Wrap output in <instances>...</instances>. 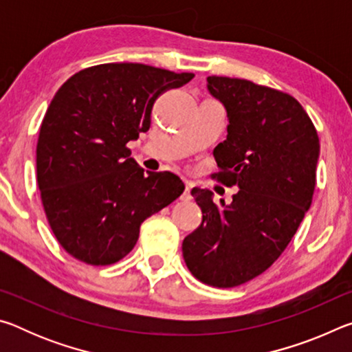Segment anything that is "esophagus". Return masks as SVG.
Instances as JSON below:
<instances>
[{
  "mask_svg": "<svg viewBox=\"0 0 352 352\" xmlns=\"http://www.w3.org/2000/svg\"><path fill=\"white\" fill-rule=\"evenodd\" d=\"M180 199H182V200H184V201L192 199V195H190V184H189V183H186V188H184V192L182 194V197H180Z\"/></svg>",
  "mask_w": 352,
  "mask_h": 352,
  "instance_id": "1",
  "label": "esophagus"
}]
</instances>
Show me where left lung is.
<instances>
[{
	"label": "left lung",
	"mask_w": 352,
	"mask_h": 352,
	"mask_svg": "<svg viewBox=\"0 0 352 352\" xmlns=\"http://www.w3.org/2000/svg\"><path fill=\"white\" fill-rule=\"evenodd\" d=\"M208 91L228 116L214 148L231 204L194 188L204 219L183 241L189 272L212 287H236L264 273L289 245L312 204L320 155L317 130L290 94L245 79L210 76Z\"/></svg>",
	"instance_id": "8db88e82"
}]
</instances>
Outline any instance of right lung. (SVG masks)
<instances>
[{"label":"right lung","instance_id":"1","mask_svg":"<svg viewBox=\"0 0 352 352\" xmlns=\"http://www.w3.org/2000/svg\"><path fill=\"white\" fill-rule=\"evenodd\" d=\"M192 77L142 63H104L58 88L40 127L37 183L52 233L73 258L115 264L132 252L141 223L183 194L172 172L144 174L127 142L151 127L160 94Z\"/></svg>","mask_w":352,"mask_h":352}]
</instances>
